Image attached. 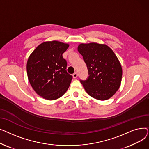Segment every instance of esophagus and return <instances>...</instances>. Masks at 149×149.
<instances>
[{"instance_id":"obj_1","label":"esophagus","mask_w":149,"mask_h":149,"mask_svg":"<svg viewBox=\"0 0 149 149\" xmlns=\"http://www.w3.org/2000/svg\"><path fill=\"white\" fill-rule=\"evenodd\" d=\"M72 76H73V78L74 79H76V78L77 77V76H78V74H77V72H74L73 74H72Z\"/></svg>"}]
</instances>
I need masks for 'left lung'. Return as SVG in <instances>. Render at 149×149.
I'll return each instance as SVG.
<instances>
[{
	"label": "left lung",
	"mask_w": 149,
	"mask_h": 149,
	"mask_svg": "<svg viewBox=\"0 0 149 149\" xmlns=\"http://www.w3.org/2000/svg\"><path fill=\"white\" fill-rule=\"evenodd\" d=\"M78 51L88 70V78L80 80L88 94L99 100H106L119 89L122 68L113 51L106 45L80 44Z\"/></svg>",
	"instance_id": "obj_1"
}]
</instances>
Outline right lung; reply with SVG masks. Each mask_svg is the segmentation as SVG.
<instances>
[{"label": "right lung", "mask_w": 149, "mask_h": 149, "mask_svg": "<svg viewBox=\"0 0 149 149\" xmlns=\"http://www.w3.org/2000/svg\"><path fill=\"white\" fill-rule=\"evenodd\" d=\"M68 47L58 41L43 42L29 57V81L37 94L46 100L60 98L69 87L72 76L67 72V61L62 56Z\"/></svg>", "instance_id": "right-lung-1"}]
</instances>
